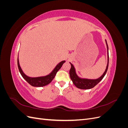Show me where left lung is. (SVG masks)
<instances>
[{"label":"left lung","mask_w":128,"mask_h":128,"mask_svg":"<svg viewBox=\"0 0 128 128\" xmlns=\"http://www.w3.org/2000/svg\"><path fill=\"white\" fill-rule=\"evenodd\" d=\"M107 48V55H108V62L105 71L104 72L103 75L99 77V78L96 80H88V79H82L80 78L76 75L75 72V69L74 66L70 62L71 64V68L69 70V75L71 80L72 81L74 84L78 88L80 89H90L94 88L96 84H98L101 81L104 75H106L108 67V64H109V54H108V46L106 40Z\"/></svg>","instance_id":"obj_1"}]
</instances>
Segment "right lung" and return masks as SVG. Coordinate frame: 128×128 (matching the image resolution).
Returning a JSON list of instances; mask_svg holds the SVG:
<instances>
[{
  "mask_svg": "<svg viewBox=\"0 0 128 128\" xmlns=\"http://www.w3.org/2000/svg\"><path fill=\"white\" fill-rule=\"evenodd\" d=\"M64 62L65 61H62L60 62L59 64H57L56 68L54 69V70L50 73L49 75L47 76L38 77H30L26 75L24 72H23L20 66V64H19L18 58V66L21 75L23 77V78H24L29 84H30L31 86H32L35 87L44 86H46V85H48L51 83L52 82V80H53V78H54L56 72L61 68L62 66L63 65V64Z\"/></svg>",
  "mask_w": 128,
  "mask_h": 128,
  "instance_id": "1",
  "label": "right lung"
}]
</instances>
